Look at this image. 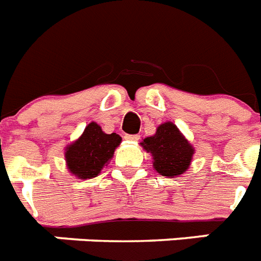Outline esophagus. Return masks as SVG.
I'll return each instance as SVG.
<instances>
[{
	"label": "esophagus",
	"mask_w": 261,
	"mask_h": 261,
	"mask_svg": "<svg viewBox=\"0 0 261 261\" xmlns=\"http://www.w3.org/2000/svg\"><path fill=\"white\" fill-rule=\"evenodd\" d=\"M139 138H141V135H138V134H134V135L127 134V135H124V139H126V141L137 142V141H139Z\"/></svg>",
	"instance_id": "esophagus-1"
}]
</instances>
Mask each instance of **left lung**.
<instances>
[{
    "label": "left lung",
    "instance_id": "8db88e82",
    "mask_svg": "<svg viewBox=\"0 0 261 261\" xmlns=\"http://www.w3.org/2000/svg\"><path fill=\"white\" fill-rule=\"evenodd\" d=\"M141 144L154 156L158 174L174 178L190 167L194 148L171 122L161 124L155 135L143 139Z\"/></svg>",
    "mask_w": 261,
    "mask_h": 261
}]
</instances>
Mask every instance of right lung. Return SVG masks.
Instances as JSON below:
<instances>
[{"label": "right lung", "mask_w": 261, "mask_h": 261, "mask_svg": "<svg viewBox=\"0 0 261 261\" xmlns=\"http://www.w3.org/2000/svg\"><path fill=\"white\" fill-rule=\"evenodd\" d=\"M122 142L118 134H106L100 126L91 122L78 141L66 148L67 168L81 179L95 178L110 161L115 148Z\"/></svg>", "instance_id": "right-lung-1"}]
</instances>
